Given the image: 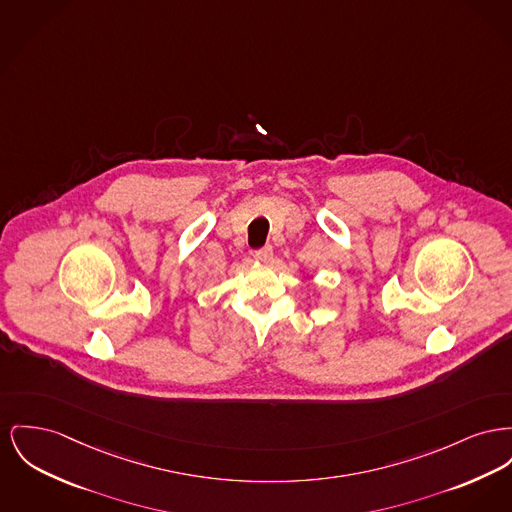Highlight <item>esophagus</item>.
I'll return each mask as SVG.
<instances>
[{
    "instance_id": "esophagus-1",
    "label": "esophagus",
    "mask_w": 512,
    "mask_h": 512,
    "mask_svg": "<svg viewBox=\"0 0 512 512\" xmlns=\"http://www.w3.org/2000/svg\"><path fill=\"white\" fill-rule=\"evenodd\" d=\"M255 259L259 261V263H269L272 259V247L271 245H265L263 249H259V251H255Z\"/></svg>"
}]
</instances>
